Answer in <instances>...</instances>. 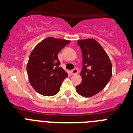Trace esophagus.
I'll list each match as a JSON object with an SVG mask.
<instances>
[{
  "mask_svg": "<svg viewBox=\"0 0 133 133\" xmlns=\"http://www.w3.org/2000/svg\"><path fill=\"white\" fill-rule=\"evenodd\" d=\"M78 69H76V68H75L74 69H72V70H70V73H71V75H77V74H78Z\"/></svg>",
  "mask_w": 133,
  "mask_h": 133,
  "instance_id": "34e87169",
  "label": "esophagus"
}]
</instances>
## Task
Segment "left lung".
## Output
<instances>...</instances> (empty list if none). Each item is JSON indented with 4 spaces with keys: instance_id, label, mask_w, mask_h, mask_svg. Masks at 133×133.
Returning <instances> with one entry per match:
<instances>
[{
    "instance_id": "8db88e82",
    "label": "left lung",
    "mask_w": 133,
    "mask_h": 133,
    "mask_svg": "<svg viewBox=\"0 0 133 133\" xmlns=\"http://www.w3.org/2000/svg\"><path fill=\"white\" fill-rule=\"evenodd\" d=\"M83 55L82 83L76 87L84 97H92L103 90L112 76V64L101 44L92 38L77 41Z\"/></svg>"
}]
</instances>
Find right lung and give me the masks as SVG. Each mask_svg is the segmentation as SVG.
<instances>
[{"instance_id":"1","label":"right lung","mask_w":133,"mask_h":133,"mask_svg":"<svg viewBox=\"0 0 133 133\" xmlns=\"http://www.w3.org/2000/svg\"><path fill=\"white\" fill-rule=\"evenodd\" d=\"M70 43L66 40L48 37L35 46L29 56L26 70L30 84L36 92L53 96L68 74L60 66L58 54Z\"/></svg>"}]
</instances>
